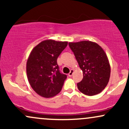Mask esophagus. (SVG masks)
Returning <instances> with one entry per match:
<instances>
[{"label":"esophagus","instance_id":"1","mask_svg":"<svg viewBox=\"0 0 129 129\" xmlns=\"http://www.w3.org/2000/svg\"><path fill=\"white\" fill-rule=\"evenodd\" d=\"M73 72H74L73 70H71L70 72V73H69V76L70 77L72 76V75H73Z\"/></svg>","mask_w":129,"mask_h":129}]
</instances>
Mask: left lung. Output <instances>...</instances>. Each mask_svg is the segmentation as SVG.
I'll return each instance as SVG.
<instances>
[{
	"instance_id": "1",
	"label": "left lung",
	"mask_w": 129,
	"mask_h": 129,
	"mask_svg": "<svg viewBox=\"0 0 129 129\" xmlns=\"http://www.w3.org/2000/svg\"><path fill=\"white\" fill-rule=\"evenodd\" d=\"M69 45L83 73V79L77 84L78 89L88 96L101 92L110 76V66L104 51L90 41L70 42Z\"/></svg>"
}]
</instances>
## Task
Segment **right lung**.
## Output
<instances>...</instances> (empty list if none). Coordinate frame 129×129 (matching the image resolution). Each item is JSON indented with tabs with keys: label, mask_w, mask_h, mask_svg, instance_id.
I'll return each mask as SVG.
<instances>
[{
	"label": "right lung",
	"mask_w": 129,
	"mask_h": 129,
	"mask_svg": "<svg viewBox=\"0 0 129 129\" xmlns=\"http://www.w3.org/2000/svg\"><path fill=\"white\" fill-rule=\"evenodd\" d=\"M67 42L46 40L33 49L26 63V74L31 87L40 96L51 98L62 88L67 75L60 72L57 57Z\"/></svg>",
	"instance_id": "add662e5"
}]
</instances>
